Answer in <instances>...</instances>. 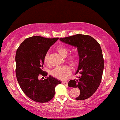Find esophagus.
Instances as JSON below:
<instances>
[{
	"instance_id": "1",
	"label": "esophagus",
	"mask_w": 120,
	"mask_h": 120,
	"mask_svg": "<svg viewBox=\"0 0 120 120\" xmlns=\"http://www.w3.org/2000/svg\"><path fill=\"white\" fill-rule=\"evenodd\" d=\"M62 83L64 84V85L66 86H68V82L66 81H62Z\"/></svg>"
}]
</instances>
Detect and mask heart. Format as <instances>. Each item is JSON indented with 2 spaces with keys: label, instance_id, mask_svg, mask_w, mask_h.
<instances>
[{
  "label": "heart",
  "instance_id": "obj_1",
  "mask_svg": "<svg viewBox=\"0 0 120 120\" xmlns=\"http://www.w3.org/2000/svg\"><path fill=\"white\" fill-rule=\"evenodd\" d=\"M57 51L59 54L63 57H66L68 54V49L64 46H59L57 47ZM49 53H46L44 56V62L47 63L49 60ZM69 60L71 62H73L75 60V57L73 55L69 56ZM71 69L67 66H62V67H58L55 68V69L52 71L51 74L54 77L61 80H64L67 78L68 76L70 74Z\"/></svg>",
  "mask_w": 120,
  "mask_h": 120
}]
</instances>
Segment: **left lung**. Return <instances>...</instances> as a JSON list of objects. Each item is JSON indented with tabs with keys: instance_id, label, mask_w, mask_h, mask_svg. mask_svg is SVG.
Here are the masks:
<instances>
[{
	"instance_id": "obj_1",
	"label": "left lung",
	"mask_w": 120,
	"mask_h": 120,
	"mask_svg": "<svg viewBox=\"0 0 120 120\" xmlns=\"http://www.w3.org/2000/svg\"><path fill=\"white\" fill-rule=\"evenodd\" d=\"M60 40L77 48L79 61L75 74L79 73L81 75L70 80L68 85L80 89L76 100L88 99L97 90L102 76L104 60L100 44L93 37L81 34L61 38Z\"/></svg>"
}]
</instances>
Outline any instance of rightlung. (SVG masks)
Instances as JSON below:
<instances>
[{"label": "right lung", "mask_w": 120, "mask_h": 120, "mask_svg": "<svg viewBox=\"0 0 120 120\" xmlns=\"http://www.w3.org/2000/svg\"><path fill=\"white\" fill-rule=\"evenodd\" d=\"M58 39L59 38L30 37L21 43L16 52L15 73L18 82L26 95L35 102L44 103L52 99L55 87L61 83L60 80L51 75L44 80L39 79L40 75H47V73L42 71L44 56Z\"/></svg>", "instance_id": "1"}]
</instances>
